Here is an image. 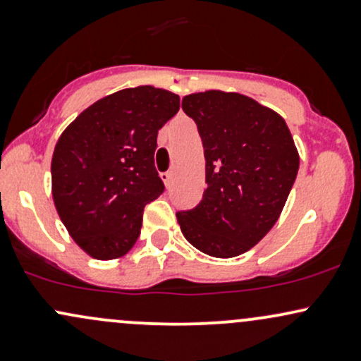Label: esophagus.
<instances>
[{"instance_id": "obj_1", "label": "esophagus", "mask_w": 361, "mask_h": 361, "mask_svg": "<svg viewBox=\"0 0 361 361\" xmlns=\"http://www.w3.org/2000/svg\"><path fill=\"white\" fill-rule=\"evenodd\" d=\"M161 178H163V181H164V185L168 186H171V181H173V173L171 171H166V173H161Z\"/></svg>"}]
</instances>
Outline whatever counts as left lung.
<instances>
[{
  "label": "left lung",
  "mask_w": 361,
  "mask_h": 361,
  "mask_svg": "<svg viewBox=\"0 0 361 361\" xmlns=\"http://www.w3.org/2000/svg\"><path fill=\"white\" fill-rule=\"evenodd\" d=\"M205 156L202 200L176 212L186 241L215 258L250 251L279 221L299 171V152L276 111L239 93L188 94Z\"/></svg>",
  "instance_id": "1"
}]
</instances>
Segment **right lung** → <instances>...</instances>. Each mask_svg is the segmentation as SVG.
Masks as SVG:
<instances>
[{
	"mask_svg": "<svg viewBox=\"0 0 361 361\" xmlns=\"http://www.w3.org/2000/svg\"><path fill=\"white\" fill-rule=\"evenodd\" d=\"M180 110L171 91L139 86L88 106L52 156L54 204L71 238L97 259L139 239L144 207L164 192L154 166L157 130Z\"/></svg>",
	"mask_w": 361,
	"mask_h": 361,
	"instance_id": "obj_1",
	"label": "right lung"
}]
</instances>
